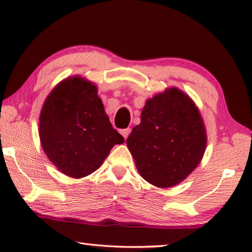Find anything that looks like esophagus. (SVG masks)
Wrapping results in <instances>:
<instances>
[{"label":"esophagus","instance_id":"1","mask_svg":"<svg viewBox=\"0 0 252 252\" xmlns=\"http://www.w3.org/2000/svg\"><path fill=\"white\" fill-rule=\"evenodd\" d=\"M121 134L124 136V138H127L128 137V135L130 134V128H125V129H122L121 130Z\"/></svg>","mask_w":252,"mask_h":252}]
</instances>
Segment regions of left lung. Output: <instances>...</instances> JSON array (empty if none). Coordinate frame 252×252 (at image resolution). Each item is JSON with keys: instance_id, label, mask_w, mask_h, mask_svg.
Returning a JSON list of instances; mask_svg holds the SVG:
<instances>
[{"instance_id": "1", "label": "left lung", "mask_w": 252, "mask_h": 252, "mask_svg": "<svg viewBox=\"0 0 252 252\" xmlns=\"http://www.w3.org/2000/svg\"><path fill=\"white\" fill-rule=\"evenodd\" d=\"M140 176L149 184L168 188L190 175L202 159L207 135L192 99L171 87L146 100L126 140Z\"/></svg>"}]
</instances>
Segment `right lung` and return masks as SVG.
<instances>
[{
	"instance_id": "right-lung-1",
	"label": "right lung",
	"mask_w": 252,
	"mask_h": 252,
	"mask_svg": "<svg viewBox=\"0 0 252 252\" xmlns=\"http://www.w3.org/2000/svg\"><path fill=\"white\" fill-rule=\"evenodd\" d=\"M39 139L48 159L72 178L94 173L114 145L124 143L105 114L96 85L79 76L64 79L44 101Z\"/></svg>"
}]
</instances>
